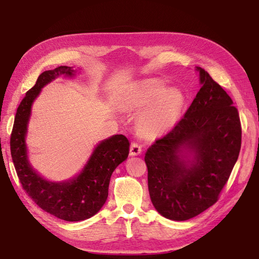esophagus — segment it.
Listing matches in <instances>:
<instances>
[{
  "instance_id": "34e87169",
  "label": "esophagus",
  "mask_w": 259,
  "mask_h": 259,
  "mask_svg": "<svg viewBox=\"0 0 259 259\" xmlns=\"http://www.w3.org/2000/svg\"><path fill=\"white\" fill-rule=\"evenodd\" d=\"M142 153V146H140L139 144L137 143H133L131 145V149H130V154L132 156H135V155H138Z\"/></svg>"
}]
</instances>
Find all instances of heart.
<instances>
[{
	"label": "heart",
	"instance_id": "1",
	"mask_svg": "<svg viewBox=\"0 0 259 259\" xmlns=\"http://www.w3.org/2000/svg\"><path fill=\"white\" fill-rule=\"evenodd\" d=\"M185 104L186 97L182 90L165 88V83L155 77L131 83L122 99L124 110L140 111L137 126L148 137L164 135L175 127Z\"/></svg>",
	"mask_w": 259,
	"mask_h": 259
}]
</instances>
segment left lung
I'll use <instances>...</instances> for the list:
<instances>
[{"label": "left lung", "mask_w": 259, "mask_h": 259, "mask_svg": "<svg viewBox=\"0 0 259 259\" xmlns=\"http://www.w3.org/2000/svg\"><path fill=\"white\" fill-rule=\"evenodd\" d=\"M201 89L166 136L148 148V189L154 208L184 222L218 200L241 149V123L233 101L201 67Z\"/></svg>", "instance_id": "1"}]
</instances>
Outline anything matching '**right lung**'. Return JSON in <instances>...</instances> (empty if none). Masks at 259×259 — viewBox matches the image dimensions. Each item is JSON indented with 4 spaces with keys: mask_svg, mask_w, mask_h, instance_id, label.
Returning <instances> with one entry per match:
<instances>
[{
    "mask_svg": "<svg viewBox=\"0 0 259 259\" xmlns=\"http://www.w3.org/2000/svg\"><path fill=\"white\" fill-rule=\"evenodd\" d=\"M75 74L76 70L67 66L40 74L21 100L11 136L12 159L22 188L43 210L67 222L85 221L98 213L107 201L113 170L130 153L128 139L113 135L97 144L80 173L70 179L52 182L31 165L26 138L34 100L44 86L58 76L74 77Z\"/></svg>",
    "mask_w": 259,
    "mask_h": 259,
    "instance_id": "obj_1",
    "label": "right lung"
}]
</instances>
